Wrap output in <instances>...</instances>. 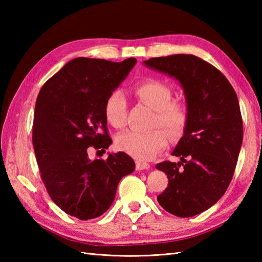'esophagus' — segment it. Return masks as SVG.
Instances as JSON below:
<instances>
[{"instance_id":"esophagus-1","label":"esophagus","mask_w":262,"mask_h":262,"mask_svg":"<svg viewBox=\"0 0 262 262\" xmlns=\"http://www.w3.org/2000/svg\"><path fill=\"white\" fill-rule=\"evenodd\" d=\"M149 169V164L147 162H144V161L137 160L136 161V170H147Z\"/></svg>"}]
</instances>
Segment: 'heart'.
Returning <instances> with one entry per match:
<instances>
[{
  "instance_id": "obj_1",
  "label": "heart",
  "mask_w": 262,
  "mask_h": 262,
  "mask_svg": "<svg viewBox=\"0 0 262 262\" xmlns=\"http://www.w3.org/2000/svg\"><path fill=\"white\" fill-rule=\"evenodd\" d=\"M136 97L155 110L153 127L161 126L171 136L180 135L188 122L187 105L172 99L171 89L157 80L143 81L135 86ZM108 124L120 129L127 121V100L120 90L111 91L103 105ZM116 144L121 151L138 160H151L168 145V136L161 129L149 132L127 130L117 136Z\"/></svg>"
}]
</instances>
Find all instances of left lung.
Segmentation results:
<instances>
[{"instance_id":"1","label":"left lung","mask_w":262,"mask_h":262,"mask_svg":"<svg viewBox=\"0 0 262 262\" xmlns=\"http://www.w3.org/2000/svg\"><path fill=\"white\" fill-rule=\"evenodd\" d=\"M146 66L179 80L185 90L188 122L172 155L157 169L168 176L158 202L170 214L191 217L216 204L234 174L243 140L237 96L221 71L194 55L154 57Z\"/></svg>"}]
</instances>
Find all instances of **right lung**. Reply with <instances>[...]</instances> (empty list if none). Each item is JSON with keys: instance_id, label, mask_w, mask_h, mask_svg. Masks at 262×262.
I'll return each mask as SVG.
<instances>
[{"instance_id": "add662e5", "label": "right lung", "mask_w": 262, "mask_h": 262, "mask_svg": "<svg viewBox=\"0 0 262 262\" xmlns=\"http://www.w3.org/2000/svg\"><path fill=\"white\" fill-rule=\"evenodd\" d=\"M136 63L77 57L53 75L39 91L32 144L49 197L66 214L86 221L101 216L113 204L122 177L135 169L124 152L90 160L89 147L113 143L103 105ZM99 152V151H98Z\"/></svg>"}]
</instances>
